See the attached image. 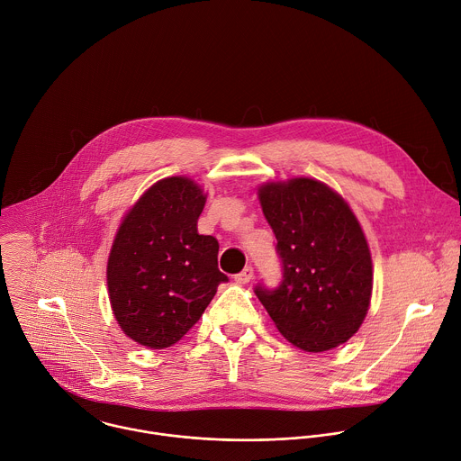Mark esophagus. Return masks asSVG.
Segmentation results:
<instances>
[{"mask_svg":"<svg viewBox=\"0 0 461 461\" xmlns=\"http://www.w3.org/2000/svg\"><path fill=\"white\" fill-rule=\"evenodd\" d=\"M253 276H255L253 267H246L242 273L235 275V281H237V283H240V285H246V283H249V281L253 279Z\"/></svg>","mask_w":461,"mask_h":461,"instance_id":"esophagus-1","label":"esophagus"}]
</instances>
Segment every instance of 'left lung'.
<instances>
[{"label": "left lung", "mask_w": 461, "mask_h": 461, "mask_svg": "<svg viewBox=\"0 0 461 461\" xmlns=\"http://www.w3.org/2000/svg\"><path fill=\"white\" fill-rule=\"evenodd\" d=\"M258 199L276 235L283 279L273 290L258 285L257 297L303 351L348 342L372 294V260L357 215L340 194L312 178L262 185Z\"/></svg>", "instance_id": "left-lung-1"}]
</instances>
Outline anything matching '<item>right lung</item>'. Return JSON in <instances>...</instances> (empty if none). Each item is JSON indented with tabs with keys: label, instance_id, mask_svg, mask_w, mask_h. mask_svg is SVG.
<instances>
[{
	"label": "right lung",
	"instance_id": "1",
	"mask_svg": "<svg viewBox=\"0 0 461 461\" xmlns=\"http://www.w3.org/2000/svg\"><path fill=\"white\" fill-rule=\"evenodd\" d=\"M204 201L194 180L164 178L117 230L106 266L110 304L124 335L140 346L176 344L228 281L217 267V239L197 233Z\"/></svg>",
	"mask_w": 461,
	"mask_h": 461
}]
</instances>
